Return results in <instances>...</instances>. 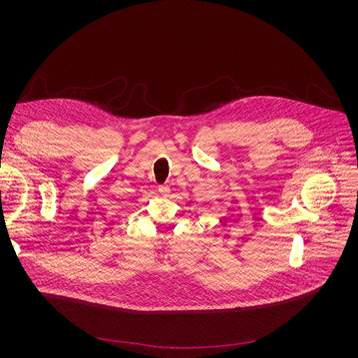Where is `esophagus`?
I'll return each instance as SVG.
<instances>
[{
  "label": "esophagus",
  "mask_w": 358,
  "mask_h": 358,
  "mask_svg": "<svg viewBox=\"0 0 358 358\" xmlns=\"http://www.w3.org/2000/svg\"><path fill=\"white\" fill-rule=\"evenodd\" d=\"M158 192L161 193V196H168L169 194V187L168 185H159Z\"/></svg>",
  "instance_id": "34e87169"
}]
</instances>
